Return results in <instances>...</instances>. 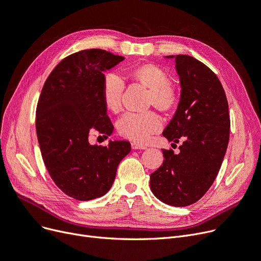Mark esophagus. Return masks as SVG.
<instances>
[{
	"label": "esophagus",
	"instance_id": "obj_1",
	"mask_svg": "<svg viewBox=\"0 0 261 261\" xmlns=\"http://www.w3.org/2000/svg\"><path fill=\"white\" fill-rule=\"evenodd\" d=\"M131 147H132V149H145L146 148L145 145H143V144H140L137 142H132Z\"/></svg>",
	"mask_w": 261,
	"mask_h": 261
}]
</instances>
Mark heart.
Here are the masks:
<instances>
[{"label": "heart", "mask_w": 261, "mask_h": 261, "mask_svg": "<svg viewBox=\"0 0 261 261\" xmlns=\"http://www.w3.org/2000/svg\"><path fill=\"white\" fill-rule=\"evenodd\" d=\"M130 79L148 88L146 106H153L161 113H171L176 109L179 94L171 83L169 73L153 63H143L128 71ZM124 83L118 75L106 74L102 84V98L105 108L112 113L121 110ZM162 127L159 116L153 111L128 113L119 119L117 130L121 137L137 143H146L152 134Z\"/></svg>", "instance_id": "b5f03b06"}]
</instances>
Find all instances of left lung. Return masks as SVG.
I'll list each match as a JSON object with an SVG mask.
<instances>
[{
	"instance_id": "1",
	"label": "left lung",
	"mask_w": 261,
	"mask_h": 261,
	"mask_svg": "<svg viewBox=\"0 0 261 261\" xmlns=\"http://www.w3.org/2000/svg\"><path fill=\"white\" fill-rule=\"evenodd\" d=\"M174 58L180 100L162 134L182 144L177 155L173 149H162L165 160L150 174V189L163 203L187 206L205 195L218 174L229 142L230 116L216 74L194 57Z\"/></svg>"
}]
</instances>
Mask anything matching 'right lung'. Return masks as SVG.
Segmentation results:
<instances>
[{
	"label": "right lung",
	"instance_id": "1",
	"mask_svg": "<svg viewBox=\"0 0 261 261\" xmlns=\"http://www.w3.org/2000/svg\"><path fill=\"white\" fill-rule=\"evenodd\" d=\"M124 59L103 49L65 57L43 86L36 106V133L45 167L66 196L88 201L104 196L119 162L131 150L128 141L90 145L89 132L108 138L114 130L102 98L104 72Z\"/></svg>",
	"mask_w": 261,
	"mask_h": 261
}]
</instances>
